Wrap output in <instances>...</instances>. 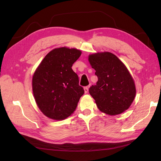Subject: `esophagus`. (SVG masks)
Wrapping results in <instances>:
<instances>
[{
    "label": "esophagus",
    "mask_w": 161,
    "mask_h": 161,
    "mask_svg": "<svg viewBox=\"0 0 161 161\" xmlns=\"http://www.w3.org/2000/svg\"><path fill=\"white\" fill-rule=\"evenodd\" d=\"M84 90H85V93H87V92H88V91H89V86H85Z\"/></svg>",
    "instance_id": "obj_1"
}]
</instances>
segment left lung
<instances>
[{"label":"left lung","mask_w":161,"mask_h":161,"mask_svg":"<svg viewBox=\"0 0 161 161\" xmlns=\"http://www.w3.org/2000/svg\"><path fill=\"white\" fill-rule=\"evenodd\" d=\"M89 61L98 78L96 85L89 88L99 109L114 115L127 110L136 96V87L127 68L110 52L90 55Z\"/></svg>","instance_id":"obj_1"}]
</instances>
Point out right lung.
<instances>
[{
  "instance_id": "obj_1",
  "label": "right lung",
  "mask_w": 161,
  "mask_h": 161,
  "mask_svg": "<svg viewBox=\"0 0 161 161\" xmlns=\"http://www.w3.org/2000/svg\"><path fill=\"white\" fill-rule=\"evenodd\" d=\"M81 52L60 47L43 58L33 76L32 88L36 103L47 118L62 120L76 109L85 91L72 66Z\"/></svg>"
}]
</instances>
